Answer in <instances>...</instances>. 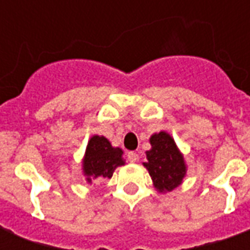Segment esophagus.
<instances>
[{
    "label": "esophagus",
    "instance_id": "obj_1",
    "mask_svg": "<svg viewBox=\"0 0 250 250\" xmlns=\"http://www.w3.org/2000/svg\"><path fill=\"white\" fill-rule=\"evenodd\" d=\"M127 159L130 161V162H138V159H139V157H138V154L134 151H128L127 152Z\"/></svg>",
    "mask_w": 250,
    "mask_h": 250
}]
</instances>
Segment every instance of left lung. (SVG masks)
I'll use <instances>...</instances> for the list:
<instances>
[{"label": "left lung", "mask_w": 250, "mask_h": 250, "mask_svg": "<svg viewBox=\"0 0 250 250\" xmlns=\"http://www.w3.org/2000/svg\"><path fill=\"white\" fill-rule=\"evenodd\" d=\"M151 148L146 151L147 168L152 185L159 193H168L184 182L188 173V165L184 154L177 146L174 138L166 131H159L150 136Z\"/></svg>", "instance_id": "8db88e82"}]
</instances>
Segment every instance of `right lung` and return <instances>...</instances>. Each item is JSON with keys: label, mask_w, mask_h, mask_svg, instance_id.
<instances>
[{"label": "right lung", "mask_w": 250, "mask_h": 250, "mask_svg": "<svg viewBox=\"0 0 250 250\" xmlns=\"http://www.w3.org/2000/svg\"><path fill=\"white\" fill-rule=\"evenodd\" d=\"M125 165L123 150L120 147L112 146L103 135L89 138L82 161L83 175L88 185H92L95 179H109L116 168Z\"/></svg>", "instance_id": "right-lung-1"}]
</instances>
